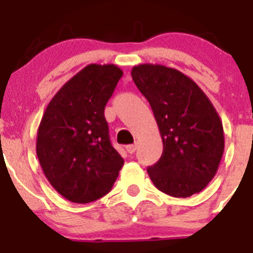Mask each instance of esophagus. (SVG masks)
<instances>
[{"mask_svg": "<svg viewBox=\"0 0 253 253\" xmlns=\"http://www.w3.org/2000/svg\"><path fill=\"white\" fill-rule=\"evenodd\" d=\"M137 148H138V146L137 144H129V146H126L125 147V149H126V152H128V153H134V152L137 151Z\"/></svg>", "mask_w": 253, "mask_h": 253, "instance_id": "1", "label": "esophagus"}]
</instances>
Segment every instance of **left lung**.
Here are the masks:
<instances>
[{"label": "left lung", "mask_w": 253, "mask_h": 253, "mask_svg": "<svg viewBox=\"0 0 253 253\" xmlns=\"http://www.w3.org/2000/svg\"><path fill=\"white\" fill-rule=\"evenodd\" d=\"M131 77L151 105L163 143L160 161L147 169L152 182L175 198L203 191L224 152V131L215 107L191 78L175 68L138 64Z\"/></svg>", "instance_id": "obj_1"}]
</instances>
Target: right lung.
Returning <instances> with one entry per match:
<instances>
[{
	"label": "right lung",
	"mask_w": 253,
	"mask_h": 253,
	"mask_svg": "<svg viewBox=\"0 0 253 253\" xmlns=\"http://www.w3.org/2000/svg\"><path fill=\"white\" fill-rule=\"evenodd\" d=\"M122 76L115 64H88L60 87L40 120L38 160L49 184L69 202L87 204L106 195L124 165L104 116Z\"/></svg>",
	"instance_id": "1"
}]
</instances>
